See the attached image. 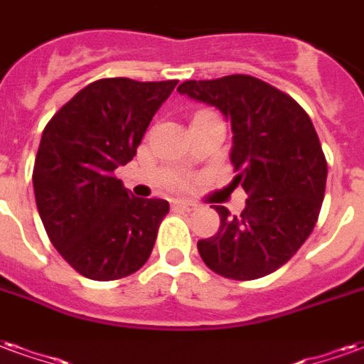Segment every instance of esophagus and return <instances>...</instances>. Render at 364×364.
I'll return each mask as SVG.
<instances>
[{"label": "esophagus", "instance_id": "1", "mask_svg": "<svg viewBox=\"0 0 364 364\" xmlns=\"http://www.w3.org/2000/svg\"><path fill=\"white\" fill-rule=\"evenodd\" d=\"M174 208L180 209V211H193V209H198V203H193V201H186V200H176L174 201Z\"/></svg>", "mask_w": 364, "mask_h": 364}]
</instances>
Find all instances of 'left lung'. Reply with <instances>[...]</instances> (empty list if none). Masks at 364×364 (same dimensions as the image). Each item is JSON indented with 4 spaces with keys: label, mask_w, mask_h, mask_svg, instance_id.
Segmentation results:
<instances>
[{
    "label": "left lung",
    "mask_w": 364,
    "mask_h": 364,
    "mask_svg": "<svg viewBox=\"0 0 364 364\" xmlns=\"http://www.w3.org/2000/svg\"><path fill=\"white\" fill-rule=\"evenodd\" d=\"M178 92L213 106L230 122L232 182L248 193L240 215L211 205L221 227L198 242L201 259L237 281L279 269L310 237L326 190L328 164L309 114L289 95L250 75L184 81Z\"/></svg>",
    "instance_id": "1"
}]
</instances>
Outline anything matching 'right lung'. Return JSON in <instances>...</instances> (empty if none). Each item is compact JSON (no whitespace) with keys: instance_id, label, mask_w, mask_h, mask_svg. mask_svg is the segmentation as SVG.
Masks as SVG:
<instances>
[{"instance_id":"add662e5","label":"right lung","mask_w":364,"mask_h":364,"mask_svg":"<svg viewBox=\"0 0 364 364\" xmlns=\"http://www.w3.org/2000/svg\"><path fill=\"white\" fill-rule=\"evenodd\" d=\"M176 83L98 79L42 132L33 171L36 208L55 250L89 279H122L149 259L168 201L137 198L114 171L134 159Z\"/></svg>"}]
</instances>
